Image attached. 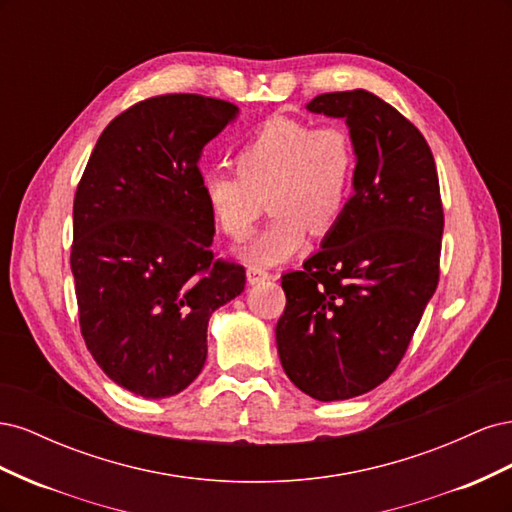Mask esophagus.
I'll use <instances>...</instances> for the list:
<instances>
[{
    "label": "esophagus",
    "instance_id": "1",
    "mask_svg": "<svg viewBox=\"0 0 512 512\" xmlns=\"http://www.w3.org/2000/svg\"><path fill=\"white\" fill-rule=\"evenodd\" d=\"M267 280H271V273L267 271V269H262V267H256V265H252V267H247V284H260V282H267Z\"/></svg>",
    "mask_w": 512,
    "mask_h": 512
}]
</instances>
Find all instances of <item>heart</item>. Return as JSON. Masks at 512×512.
Here are the masks:
<instances>
[{"label": "heart", "mask_w": 512, "mask_h": 512, "mask_svg": "<svg viewBox=\"0 0 512 512\" xmlns=\"http://www.w3.org/2000/svg\"><path fill=\"white\" fill-rule=\"evenodd\" d=\"M232 166L235 173L203 179L211 220L226 237L243 241L265 198L271 220L243 256L258 265H277L299 250L307 228L324 235L344 218L359 153L342 123L316 128L297 117H271L241 143Z\"/></svg>", "instance_id": "1"}]
</instances>
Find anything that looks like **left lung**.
Instances as JSON below:
<instances>
[{
	"mask_svg": "<svg viewBox=\"0 0 512 512\" xmlns=\"http://www.w3.org/2000/svg\"><path fill=\"white\" fill-rule=\"evenodd\" d=\"M307 111L346 119L354 196L301 271L282 275L275 339L286 376L318 401L363 395L389 378L440 280L444 211L425 136L365 89L316 96Z\"/></svg>",
	"mask_w": 512,
	"mask_h": 512,
	"instance_id": "1",
	"label": "left lung"
}]
</instances>
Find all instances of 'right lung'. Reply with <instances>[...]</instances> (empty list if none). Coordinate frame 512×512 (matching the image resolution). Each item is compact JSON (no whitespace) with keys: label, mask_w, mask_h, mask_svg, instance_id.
<instances>
[{"label":"right lung","mask_w":512,"mask_h":512,"mask_svg":"<svg viewBox=\"0 0 512 512\" xmlns=\"http://www.w3.org/2000/svg\"><path fill=\"white\" fill-rule=\"evenodd\" d=\"M239 108L198 94L147 98L117 115L74 196V275L87 350L104 374L147 399L190 386L207 361V324L245 288L215 260L203 198V147Z\"/></svg>","instance_id":"1"}]
</instances>
